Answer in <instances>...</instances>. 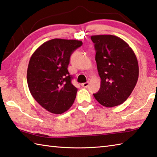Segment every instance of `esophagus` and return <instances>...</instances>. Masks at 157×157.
<instances>
[{
	"label": "esophagus",
	"mask_w": 157,
	"mask_h": 157,
	"mask_svg": "<svg viewBox=\"0 0 157 157\" xmlns=\"http://www.w3.org/2000/svg\"><path fill=\"white\" fill-rule=\"evenodd\" d=\"M81 86L83 87H87L89 86V83L88 82H86V83H83L81 84Z\"/></svg>",
	"instance_id": "obj_1"
}]
</instances>
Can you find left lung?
<instances>
[{
  "label": "left lung",
  "instance_id": "8db88e82",
  "mask_svg": "<svg viewBox=\"0 0 157 157\" xmlns=\"http://www.w3.org/2000/svg\"><path fill=\"white\" fill-rule=\"evenodd\" d=\"M91 39L101 79L99 90L93 95L103 106L121 105L130 97L138 81L136 55L125 41L116 36L95 35Z\"/></svg>",
  "mask_w": 157,
  "mask_h": 157
}]
</instances>
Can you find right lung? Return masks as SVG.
Listing matches in <instances>:
<instances>
[{
  "mask_svg": "<svg viewBox=\"0 0 157 157\" xmlns=\"http://www.w3.org/2000/svg\"><path fill=\"white\" fill-rule=\"evenodd\" d=\"M82 41L54 38L43 43L30 58L27 71L29 92L38 104L51 113L67 111L75 100L77 88L67 67L72 52Z\"/></svg>",
  "mask_w": 157,
  "mask_h": 157,
  "instance_id": "1",
  "label": "right lung"
}]
</instances>
